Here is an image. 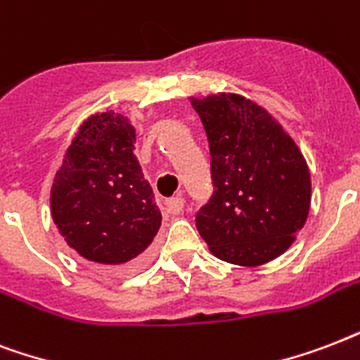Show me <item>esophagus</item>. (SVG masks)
<instances>
[{"mask_svg":"<svg viewBox=\"0 0 360 360\" xmlns=\"http://www.w3.org/2000/svg\"><path fill=\"white\" fill-rule=\"evenodd\" d=\"M167 205V214H171V216H178L184 208V199L178 195V197H172L165 202Z\"/></svg>","mask_w":360,"mask_h":360,"instance_id":"34e87169","label":"esophagus"}]
</instances>
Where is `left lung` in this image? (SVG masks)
<instances>
[{"instance_id":"left-lung-1","label":"left lung","mask_w":360,"mask_h":360,"mask_svg":"<svg viewBox=\"0 0 360 360\" xmlns=\"http://www.w3.org/2000/svg\"><path fill=\"white\" fill-rule=\"evenodd\" d=\"M210 146L214 193L197 229L221 261L261 266L280 257L304 227L310 169L278 120L238 94L189 97Z\"/></svg>"}]
</instances>
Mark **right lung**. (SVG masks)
<instances>
[{"instance_id":"right-lung-1","label":"right lung","mask_w":360,"mask_h":360,"mask_svg":"<svg viewBox=\"0 0 360 360\" xmlns=\"http://www.w3.org/2000/svg\"><path fill=\"white\" fill-rule=\"evenodd\" d=\"M129 118L107 110L84 120L56 171L50 212L80 257L101 266L136 264L161 227L142 174Z\"/></svg>"}]
</instances>
